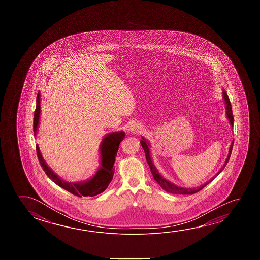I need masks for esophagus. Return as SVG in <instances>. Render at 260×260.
Masks as SVG:
<instances>
[{"instance_id": "esophagus-1", "label": "esophagus", "mask_w": 260, "mask_h": 260, "mask_svg": "<svg viewBox=\"0 0 260 260\" xmlns=\"http://www.w3.org/2000/svg\"><path fill=\"white\" fill-rule=\"evenodd\" d=\"M142 131V127H141L140 124L133 123L129 126L128 128V132L132 133V134H138Z\"/></svg>"}]
</instances>
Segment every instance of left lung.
Here are the masks:
<instances>
[{
	"instance_id": "1",
	"label": "left lung",
	"mask_w": 260,
	"mask_h": 260,
	"mask_svg": "<svg viewBox=\"0 0 260 260\" xmlns=\"http://www.w3.org/2000/svg\"><path fill=\"white\" fill-rule=\"evenodd\" d=\"M222 93H223L222 95H223V99H224V103H225V116H226V118H228L229 121H230V126L233 127L234 118H233V114H232L231 103H230V99H229V96H228V94L225 92V89H223V92H222ZM141 144L143 149H144L146 159H147V162H148L149 168H150L151 173L153 175L154 179L157 181V184H158L164 190H166L167 192H170V193H172V194L192 195V194H195L197 192L200 191L203 187H206L208 184L210 183L213 179H215L217 175L219 174V173L224 170V168H225V165H226V163L230 160V155H231V152H232V148H233V144H234V140H233V141L231 142V145H230V149H229V155H228V157L225 158V161L224 162V164H223V166L221 167V169L219 170V171L217 172V174L215 175V177H213L212 179H209V181H207L206 183L201 185L200 187H192V188L191 187H179V186H177V185L172 183L171 181L167 180L166 179H164L161 175L159 174V172L157 171V168L155 167L153 161H152V159H151V157H150V149H149L150 144H149V141H147L145 138L142 137Z\"/></svg>"
}]
</instances>
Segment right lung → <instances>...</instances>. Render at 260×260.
<instances>
[{"label": "right lung", "mask_w": 260, "mask_h": 260, "mask_svg": "<svg viewBox=\"0 0 260 260\" xmlns=\"http://www.w3.org/2000/svg\"><path fill=\"white\" fill-rule=\"evenodd\" d=\"M41 114V94L39 91L36 100V110L34 118V132L35 136L38 132L39 122ZM125 132H111L103 137V141L100 144V157L101 165L96 171V173L89 179L79 181V182H69L61 179L60 176L56 174L48 166L47 163L43 159L42 153L39 149L38 144L36 145V151L41 166L45 171L48 177L58 186L64 188L65 190L71 192L73 195L78 197H94L103 193L111 183L114 175V162L119 149V143L123 141Z\"/></svg>", "instance_id": "obj_1"}]
</instances>
